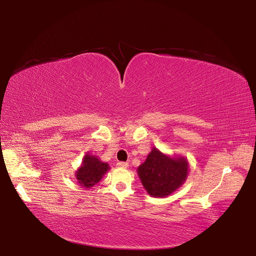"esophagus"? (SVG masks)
I'll use <instances>...</instances> for the list:
<instances>
[{"label": "esophagus", "instance_id": "obj_1", "mask_svg": "<svg viewBox=\"0 0 256 256\" xmlns=\"http://www.w3.org/2000/svg\"><path fill=\"white\" fill-rule=\"evenodd\" d=\"M116 166H118V168H128V162H124V161H120V162H118V164H116Z\"/></svg>", "mask_w": 256, "mask_h": 256}]
</instances>
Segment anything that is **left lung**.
I'll list each match as a JSON object with an SVG mask.
<instances>
[{"label": "left lung", "mask_w": 256, "mask_h": 256, "mask_svg": "<svg viewBox=\"0 0 256 256\" xmlns=\"http://www.w3.org/2000/svg\"><path fill=\"white\" fill-rule=\"evenodd\" d=\"M138 174L148 194L164 198L178 189L188 175V162L184 158H170L154 148Z\"/></svg>", "instance_id": "obj_1"}]
</instances>
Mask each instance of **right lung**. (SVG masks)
Returning a JSON list of instances; mask_svg holds the SVG:
<instances>
[{
	"label": "right lung",
	"mask_w": 256,
	"mask_h": 256,
	"mask_svg": "<svg viewBox=\"0 0 256 256\" xmlns=\"http://www.w3.org/2000/svg\"><path fill=\"white\" fill-rule=\"evenodd\" d=\"M108 170H109L108 164L102 162L90 154H85L82 166L76 172V180L82 187L90 188L102 180Z\"/></svg>",
	"instance_id": "obj_1"
}]
</instances>
